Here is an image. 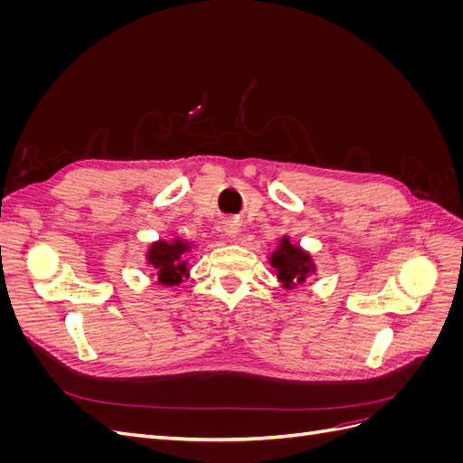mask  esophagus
<instances>
[{
  "instance_id": "34e87169",
  "label": "esophagus",
  "mask_w": 463,
  "mask_h": 463,
  "mask_svg": "<svg viewBox=\"0 0 463 463\" xmlns=\"http://www.w3.org/2000/svg\"><path fill=\"white\" fill-rule=\"evenodd\" d=\"M223 232H226V235L232 237V240H237V235L241 232V222L237 218H226L223 220Z\"/></svg>"
}]
</instances>
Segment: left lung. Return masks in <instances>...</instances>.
I'll return each instance as SVG.
<instances>
[{
    "instance_id": "obj_1",
    "label": "left lung",
    "mask_w": 463,
    "mask_h": 463,
    "mask_svg": "<svg viewBox=\"0 0 463 463\" xmlns=\"http://www.w3.org/2000/svg\"><path fill=\"white\" fill-rule=\"evenodd\" d=\"M270 264L284 288H296L315 272V262L311 255L299 245H291L289 237L279 240L278 249L270 255Z\"/></svg>"
}]
</instances>
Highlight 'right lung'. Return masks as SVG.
<instances>
[{"label":"right lung","instance_id":"right-lung-1","mask_svg":"<svg viewBox=\"0 0 463 463\" xmlns=\"http://www.w3.org/2000/svg\"><path fill=\"white\" fill-rule=\"evenodd\" d=\"M191 250V245L184 240L174 241H154L146 253L148 264L158 270V284L177 286L187 276L185 255Z\"/></svg>","mask_w":463,"mask_h":463}]
</instances>
